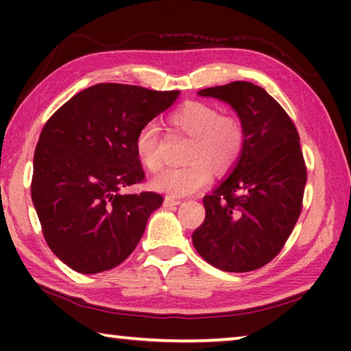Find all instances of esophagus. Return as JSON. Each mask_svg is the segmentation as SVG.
<instances>
[{
    "label": "esophagus",
    "mask_w": 351,
    "mask_h": 351,
    "mask_svg": "<svg viewBox=\"0 0 351 351\" xmlns=\"http://www.w3.org/2000/svg\"><path fill=\"white\" fill-rule=\"evenodd\" d=\"M180 203H182L180 199L171 198V196H166V198H165V206H166V208H176V206H179Z\"/></svg>",
    "instance_id": "1"
}]
</instances>
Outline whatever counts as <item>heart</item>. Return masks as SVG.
<instances>
[{"instance_id":"b5f03b06","label":"heart","mask_w":351,"mask_h":351,"mask_svg":"<svg viewBox=\"0 0 351 351\" xmlns=\"http://www.w3.org/2000/svg\"><path fill=\"white\" fill-rule=\"evenodd\" d=\"M174 131L190 137L185 150L186 165L162 171L153 189L169 196H190L203 190L215 174L232 171L246 145V126L234 113H220L215 105L189 100L169 114ZM136 155L150 172L162 167L161 134L155 121L142 124L134 138Z\"/></svg>"}]
</instances>
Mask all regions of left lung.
Returning a JSON list of instances; mask_svg holds the SVG:
<instances>
[{"instance_id": "obj_1", "label": "left lung", "mask_w": 351, "mask_h": 351, "mask_svg": "<svg viewBox=\"0 0 351 351\" xmlns=\"http://www.w3.org/2000/svg\"><path fill=\"white\" fill-rule=\"evenodd\" d=\"M199 95L237 110L246 145L228 179L203 198L206 219L191 234L193 246L219 270H257L281 252L302 213L306 166L299 132L261 86L233 81Z\"/></svg>"}]
</instances>
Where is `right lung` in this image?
I'll list each match as a JSON object with an SVG mask.
<instances>
[{
  "label": "right lung",
  "mask_w": 351,
  "mask_h": 351,
  "mask_svg": "<svg viewBox=\"0 0 351 351\" xmlns=\"http://www.w3.org/2000/svg\"><path fill=\"white\" fill-rule=\"evenodd\" d=\"M177 95L100 83L46 121L33 156L32 199L47 246L71 270H112L141 241L148 217L165 199L155 191H121L145 182L134 138Z\"/></svg>",
  "instance_id": "right-lung-1"
}]
</instances>
